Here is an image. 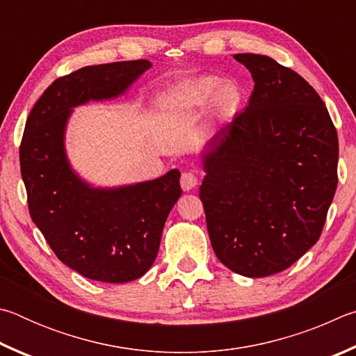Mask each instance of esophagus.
<instances>
[{"label":"esophagus","instance_id":"esophagus-1","mask_svg":"<svg viewBox=\"0 0 356 356\" xmlns=\"http://www.w3.org/2000/svg\"><path fill=\"white\" fill-rule=\"evenodd\" d=\"M197 183H198V178H197V175L194 172H184L181 175V188H183V191H186V192L192 191L197 186Z\"/></svg>","mask_w":356,"mask_h":356}]
</instances>
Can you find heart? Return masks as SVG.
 Here are the masks:
<instances>
[{
  "label": "heart",
  "mask_w": 356,
  "mask_h": 356,
  "mask_svg": "<svg viewBox=\"0 0 356 356\" xmlns=\"http://www.w3.org/2000/svg\"><path fill=\"white\" fill-rule=\"evenodd\" d=\"M217 84H219V79L217 78L203 76L200 79L194 81V83L183 87L181 90L168 93V95L162 98V106H164L165 109L172 111L183 104L202 103L203 99H207L211 93L216 90ZM239 102H241V92L234 83L227 81V83L219 86L214 98V106H216L217 114L219 115L232 114V112L238 108Z\"/></svg>",
  "instance_id": "heart-1"
}]
</instances>
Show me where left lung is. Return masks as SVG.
I'll use <instances>...</instances> for the list:
<instances>
[{"mask_svg": "<svg viewBox=\"0 0 356 356\" xmlns=\"http://www.w3.org/2000/svg\"><path fill=\"white\" fill-rule=\"evenodd\" d=\"M234 59L252 73L245 111L202 153L200 200L214 253L239 275L288 269L321 238L338 186V134L317 92L269 56Z\"/></svg>", "mask_w": 356, "mask_h": 356, "instance_id": "1", "label": "left lung"}]
</instances>
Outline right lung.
Returning <instances> with one entry per match:
<instances>
[{
    "instance_id": "obj_1",
    "label": "right lung",
    "mask_w": 356,
    "mask_h": 356,
    "mask_svg": "<svg viewBox=\"0 0 356 356\" xmlns=\"http://www.w3.org/2000/svg\"><path fill=\"white\" fill-rule=\"evenodd\" d=\"M152 67L145 59L79 68L58 78L28 115L20 145L31 219L62 263L95 282L140 278L181 195L179 170L120 188H93L73 170L65 128L73 108L120 97Z\"/></svg>"
}]
</instances>
